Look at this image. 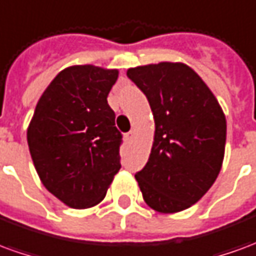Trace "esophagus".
Wrapping results in <instances>:
<instances>
[{
	"mask_svg": "<svg viewBox=\"0 0 256 256\" xmlns=\"http://www.w3.org/2000/svg\"><path fill=\"white\" fill-rule=\"evenodd\" d=\"M124 138H126V141H128V142H132V141H133V138H134V132H133V130L124 134Z\"/></svg>",
	"mask_w": 256,
	"mask_h": 256,
	"instance_id": "obj_1",
	"label": "esophagus"
}]
</instances>
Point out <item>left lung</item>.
Masks as SVG:
<instances>
[{"label": "left lung", "instance_id": "1", "mask_svg": "<svg viewBox=\"0 0 256 256\" xmlns=\"http://www.w3.org/2000/svg\"><path fill=\"white\" fill-rule=\"evenodd\" d=\"M150 101L155 136L150 159L136 174L145 203L162 214L189 208L218 177L225 155L226 119L212 92L184 63L128 68Z\"/></svg>", "mask_w": 256, "mask_h": 256}]
</instances>
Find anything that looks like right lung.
<instances>
[{"mask_svg": "<svg viewBox=\"0 0 256 256\" xmlns=\"http://www.w3.org/2000/svg\"><path fill=\"white\" fill-rule=\"evenodd\" d=\"M118 75L92 64L64 68L42 93L27 128L41 182L71 208L102 202L120 168L122 134L106 101Z\"/></svg>", "mask_w": 256, "mask_h": 256, "instance_id": "obj_1", "label": "right lung"}]
</instances>
